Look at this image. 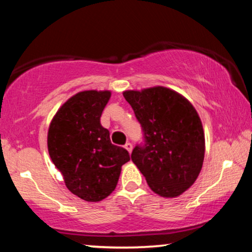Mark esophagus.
Returning <instances> with one entry per match:
<instances>
[{
    "mask_svg": "<svg viewBox=\"0 0 252 252\" xmlns=\"http://www.w3.org/2000/svg\"><path fill=\"white\" fill-rule=\"evenodd\" d=\"M124 147H126V150L128 151L129 153H131V151H132V144L131 143H126V145H124Z\"/></svg>",
    "mask_w": 252,
    "mask_h": 252,
    "instance_id": "1",
    "label": "esophagus"
}]
</instances>
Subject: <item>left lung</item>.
Here are the masks:
<instances>
[{
	"instance_id": "obj_1",
	"label": "left lung",
	"mask_w": 252,
	"mask_h": 252,
	"mask_svg": "<svg viewBox=\"0 0 252 252\" xmlns=\"http://www.w3.org/2000/svg\"><path fill=\"white\" fill-rule=\"evenodd\" d=\"M123 96L144 135V144L132 151V162L154 192L168 198L180 196L197 180L205 154L196 109L184 96L162 86L126 91Z\"/></svg>"
}]
</instances>
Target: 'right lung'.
Returning a JSON list of instances; mask_svg holds the SVG:
<instances>
[{"mask_svg":"<svg viewBox=\"0 0 252 252\" xmlns=\"http://www.w3.org/2000/svg\"><path fill=\"white\" fill-rule=\"evenodd\" d=\"M109 91H83L63 103L50 122L48 152L68 189L86 202L113 192L129 152L113 145L100 123Z\"/></svg>","mask_w":252,"mask_h":252,"instance_id":"obj_1","label":"right lung"}]
</instances>
